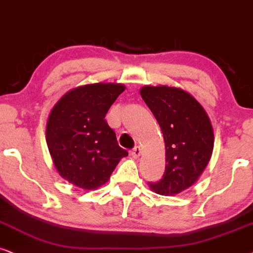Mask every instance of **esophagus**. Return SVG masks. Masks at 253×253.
Masks as SVG:
<instances>
[{"label":"esophagus","instance_id":"34e87169","mask_svg":"<svg viewBox=\"0 0 253 253\" xmlns=\"http://www.w3.org/2000/svg\"><path fill=\"white\" fill-rule=\"evenodd\" d=\"M130 155H132V156L134 157V158H137L141 155V149H140V147H134L132 150H130Z\"/></svg>","mask_w":253,"mask_h":253}]
</instances>
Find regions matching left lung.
Returning <instances> with one entry per match:
<instances>
[{"label": "left lung", "mask_w": 253, "mask_h": 253, "mask_svg": "<svg viewBox=\"0 0 253 253\" xmlns=\"http://www.w3.org/2000/svg\"><path fill=\"white\" fill-rule=\"evenodd\" d=\"M141 97L156 118L166 142V171L151 190L172 195L193 185L211 160L214 134L199 103L178 87L143 86Z\"/></svg>", "instance_id": "left-lung-1"}]
</instances>
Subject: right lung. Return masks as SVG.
<instances>
[{
  "label": "right lung",
  "mask_w": 253,
  "mask_h": 253,
  "mask_svg": "<svg viewBox=\"0 0 253 253\" xmlns=\"http://www.w3.org/2000/svg\"><path fill=\"white\" fill-rule=\"evenodd\" d=\"M125 86L95 83L67 92L53 107L46 140L54 166L70 183L84 190L105 184L127 150L119 147L105 120Z\"/></svg>",
  "instance_id": "obj_1"
}]
</instances>
